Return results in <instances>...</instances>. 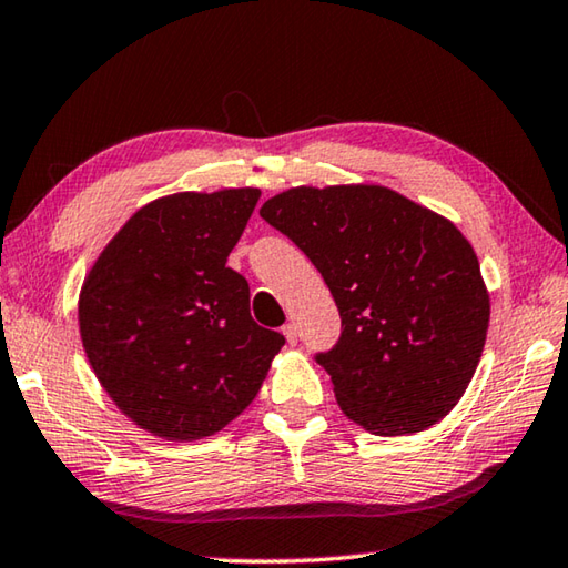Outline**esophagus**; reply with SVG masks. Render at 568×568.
I'll use <instances>...</instances> for the list:
<instances>
[{"mask_svg":"<svg viewBox=\"0 0 568 568\" xmlns=\"http://www.w3.org/2000/svg\"><path fill=\"white\" fill-rule=\"evenodd\" d=\"M283 335H285L287 345H295V343H297V328H295V323H285V325H283Z\"/></svg>","mask_w":568,"mask_h":568,"instance_id":"1","label":"esophagus"}]
</instances>
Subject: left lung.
<instances>
[{
  "mask_svg": "<svg viewBox=\"0 0 568 568\" xmlns=\"http://www.w3.org/2000/svg\"><path fill=\"white\" fill-rule=\"evenodd\" d=\"M261 217L311 257L338 305L341 341L318 363L345 416L376 436L448 416L491 318L464 233L383 185L291 187L265 200Z\"/></svg>",
  "mask_w": 568,
  "mask_h": 568,
  "instance_id": "8db88e82",
  "label": "left lung"
}]
</instances>
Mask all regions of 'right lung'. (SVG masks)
Instances as JSON below:
<instances>
[{"mask_svg":"<svg viewBox=\"0 0 568 568\" xmlns=\"http://www.w3.org/2000/svg\"><path fill=\"white\" fill-rule=\"evenodd\" d=\"M257 200V187L152 200L84 275L82 348L114 406L152 436H215L253 403L283 348L250 315L245 277L225 265Z\"/></svg>","mask_w":568,"mask_h":568,"instance_id":"right-lung-1","label":"right lung"}]
</instances>
